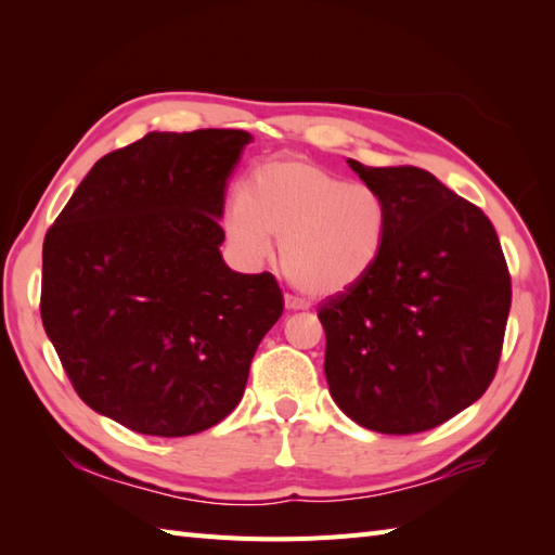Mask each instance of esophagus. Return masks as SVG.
I'll list each match as a JSON object with an SVG mask.
<instances>
[{"instance_id": "34e87169", "label": "esophagus", "mask_w": 555, "mask_h": 555, "mask_svg": "<svg viewBox=\"0 0 555 555\" xmlns=\"http://www.w3.org/2000/svg\"><path fill=\"white\" fill-rule=\"evenodd\" d=\"M284 300H286V310H308L310 308L308 300L293 296V293H286Z\"/></svg>"}]
</instances>
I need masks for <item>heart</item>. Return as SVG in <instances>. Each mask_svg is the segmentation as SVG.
Here are the masks:
<instances>
[{"label": "heart", "instance_id": "b5f03b06", "mask_svg": "<svg viewBox=\"0 0 555 555\" xmlns=\"http://www.w3.org/2000/svg\"><path fill=\"white\" fill-rule=\"evenodd\" d=\"M223 229L247 262H262L276 235L291 284L326 298L370 274L386 241L388 207L374 185L346 181L322 164L271 159L227 205Z\"/></svg>", "mask_w": 555, "mask_h": 555}]
</instances>
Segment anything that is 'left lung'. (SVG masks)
Masks as SVG:
<instances>
[{"label":"left lung","instance_id":"1","mask_svg":"<svg viewBox=\"0 0 555 555\" xmlns=\"http://www.w3.org/2000/svg\"><path fill=\"white\" fill-rule=\"evenodd\" d=\"M386 199L382 255L320 305L324 372L360 427L417 434L473 405L496 374L511 274L489 217L417 167H364Z\"/></svg>","mask_w":555,"mask_h":555}]
</instances>
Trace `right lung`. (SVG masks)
Segmentation results:
<instances>
[{"instance_id": "obj_1", "label": "right lung", "mask_w": 555, "mask_h": 555, "mask_svg": "<svg viewBox=\"0 0 555 555\" xmlns=\"http://www.w3.org/2000/svg\"><path fill=\"white\" fill-rule=\"evenodd\" d=\"M253 135L147 133L104 155L44 235V332L76 393L147 436H191L241 403L284 312L276 279L219 253L223 191Z\"/></svg>"}]
</instances>
